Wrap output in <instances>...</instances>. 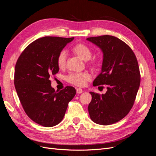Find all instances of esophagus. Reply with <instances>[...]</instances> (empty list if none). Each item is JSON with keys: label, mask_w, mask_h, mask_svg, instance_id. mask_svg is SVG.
<instances>
[{"label": "esophagus", "mask_w": 156, "mask_h": 156, "mask_svg": "<svg viewBox=\"0 0 156 156\" xmlns=\"http://www.w3.org/2000/svg\"><path fill=\"white\" fill-rule=\"evenodd\" d=\"M77 90V94H81V93H83V90L81 89V88H77V90Z\"/></svg>", "instance_id": "esophagus-1"}]
</instances>
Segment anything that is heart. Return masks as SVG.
Returning a JSON list of instances; mask_svg holds the SVG:
<instances>
[{
	"label": "heart",
	"instance_id": "obj_1",
	"mask_svg": "<svg viewBox=\"0 0 156 156\" xmlns=\"http://www.w3.org/2000/svg\"><path fill=\"white\" fill-rule=\"evenodd\" d=\"M72 50L74 53L76 54L80 58L84 60L87 61L91 58V50L85 44L81 43L77 44L73 46ZM67 56V52L66 51L64 50L60 52V53L57 56V60H56L57 65L60 68H63L65 67L66 64ZM92 63H96V62L93 60ZM90 79V74L87 72L81 73H72L67 77V81L69 83L73 84L75 86L80 87L85 86L87 83Z\"/></svg>",
	"mask_w": 156,
	"mask_h": 156
}]
</instances>
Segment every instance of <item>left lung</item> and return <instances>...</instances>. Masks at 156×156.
<instances>
[{
	"mask_svg": "<svg viewBox=\"0 0 156 156\" xmlns=\"http://www.w3.org/2000/svg\"><path fill=\"white\" fill-rule=\"evenodd\" d=\"M103 53L101 72L94 79V87L107 84L105 94L90 92L88 110L91 120L103 126L124 118L133 105L140 86L137 60L129 47L118 37L105 35L87 38Z\"/></svg>",
	"mask_w": 156,
	"mask_h": 156,
	"instance_id": "8db88e82",
	"label": "left lung"
}]
</instances>
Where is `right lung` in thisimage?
I'll use <instances>...</instances> for the list:
<instances>
[{
	"instance_id": "1",
	"label": "right lung",
	"mask_w": 156,
	"mask_h": 156,
	"mask_svg": "<svg viewBox=\"0 0 156 156\" xmlns=\"http://www.w3.org/2000/svg\"><path fill=\"white\" fill-rule=\"evenodd\" d=\"M73 39L41 37L27 47L16 64L14 84L21 105L32 120L44 127L62 120L76 94L72 87L55 91L49 80L59 71L56 60L60 52Z\"/></svg>"
}]
</instances>
